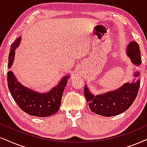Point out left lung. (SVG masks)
Here are the masks:
<instances>
[{
	"label": "left lung",
	"instance_id": "left-lung-1",
	"mask_svg": "<svg viewBox=\"0 0 147 147\" xmlns=\"http://www.w3.org/2000/svg\"><path fill=\"white\" fill-rule=\"evenodd\" d=\"M126 51L133 64L140 66L142 61L138 44L135 41L129 42ZM139 74V72H136L134 76L138 77ZM140 84V79H138L132 83H125L117 90L97 96L93 95L85 85V97L93 113L104 117L115 116L125 112L132 105L138 94Z\"/></svg>",
	"mask_w": 147,
	"mask_h": 147
}]
</instances>
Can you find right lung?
Segmentation results:
<instances>
[{
    "label": "right lung",
    "mask_w": 147,
    "mask_h": 147,
    "mask_svg": "<svg viewBox=\"0 0 147 147\" xmlns=\"http://www.w3.org/2000/svg\"><path fill=\"white\" fill-rule=\"evenodd\" d=\"M21 37H19L11 45L9 55L8 68L11 67L14 60L15 49L19 46ZM70 77L65 76L56 87L47 93H38L24 87L15 77L12 71L7 72L9 90L17 105L28 114L39 117H49L60 109L63 92Z\"/></svg>",
    "instance_id": "add662e5"
}]
</instances>
